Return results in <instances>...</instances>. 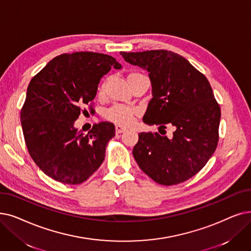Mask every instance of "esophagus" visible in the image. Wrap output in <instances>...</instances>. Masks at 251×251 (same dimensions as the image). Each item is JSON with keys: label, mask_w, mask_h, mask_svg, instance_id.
I'll return each mask as SVG.
<instances>
[{"label": "esophagus", "mask_w": 251, "mask_h": 251, "mask_svg": "<svg viewBox=\"0 0 251 251\" xmlns=\"http://www.w3.org/2000/svg\"><path fill=\"white\" fill-rule=\"evenodd\" d=\"M125 131H126V129L123 128L122 126H120V125H117V126H116V133H117V134L123 133V132H125Z\"/></svg>", "instance_id": "1"}]
</instances>
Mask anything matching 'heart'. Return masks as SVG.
<instances>
[{"mask_svg": "<svg viewBox=\"0 0 251 251\" xmlns=\"http://www.w3.org/2000/svg\"><path fill=\"white\" fill-rule=\"evenodd\" d=\"M141 77H145V75L137 72H132L127 75V82L129 83L130 81L141 78ZM104 91H105V85L101 84L99 88V96L102 97L104 95ZM136 115H137V110H135V108L121 106V105H115L104 113V117L106 120L120 126L131 125L134 121V118Z\"/></svg>", "mask_w": 251, "mask_h": 251, "instance_id": "obj_1", "label": "heart"}]
</instances>
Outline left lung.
I'll list each match as a JSON object with an SVG mask.
<instances>
[{
	"label": "left lung",
	"mask_w": 251,
	"mask_h": 251,
	"mask_svg": "<svg viewBox=\"0 0 251 251\" xmlns=\"http://www.w3.org/2000/svg\"><path fill=\"white\" fill-rule=\"evenodd\" d=\"M125 61L149 72L152 99L143 121L176 128L173 136L141 132L133 148L139 168L156 182L172 186L198 173L219 141L221 108L205 75L167 50L120 52Z\"/></svg>",
	"instance_id": "obj_1"
}]
</instances>
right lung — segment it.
Returning <instances> with one entry per match:
<instances>
[{
	"mask_svg": "<svg viewBox=\"0 0 251 251\" xmlns=\"http://www.w3.org/2000/svg\"><path fill=\"white\" fill-rule=\"evenodd\" d=\"M121 68L106 54L75 52L53 58L31 79L20 120L29 155L46 176L78 184L101 165L114 124H95L84 135L75 121L95 99L103 75Z\"/></svg>",
	"mask_w": 251,
	"mask_h": 251,
	"instance_id": "1",
	"label": "right lung"
}]
</instances>
